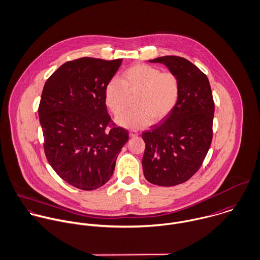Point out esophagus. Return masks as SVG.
<instances>
[{
	"instance_id": "obj_1",
	"label": "esophagus",
	"mask_w": 260,
	"mask_h": 260,
	"mask_svg": "<svg viewBox=\"0 0 260 260\" xmlns=\"http://www.w3.org/2000/svg\"><path fill=\"white\" fill-rule=\"evenodd\" d=\"M138 136H139V133H138L137 131H135V129L129 131V137H131V138H136V137H138Z\"/></svg>"
}]
</instances>
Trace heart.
<instances>
[{
	"label": "heart",
	"mask_w": 260,
	"mask_h": 260,
	"mask_svg": "<svg viewBox=\"0 0 260 260\" xmlns=\"http://www.w3.org/2000/svg\"><path fill=\"white\" fill-rule=\"evenodd\" d=\"M127 94H136L135 108L116 117V122L127 128H144L151 121L159 122L175 108L180 94L177 77L162 73L147 63H136L127 68L120 80L111 79L105 88V102L113 114H119L126 106Z\"/></svg>",
	"instance_id": "heart-1"
}]
</instances>
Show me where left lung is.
Here are the masks:
<instances>
[{"mask_svg":"<svg viewBox=\"0 0 260 260\" xmlns=\"http://www.w3.org/2000/svg\"><path fill=\"white\" fill-rule=\"evenodd\" d=\"M149 61L165 64L177 77L180 94L162 123L142 134L144 175L155 185L174 186L187 181L208 154L215 103L208 77L186 58L165 55Z\"/></svg>","mask_w":260,"mask_h":260,"instance_id":"left-lung-1","label":"left lung"}]
</instances>
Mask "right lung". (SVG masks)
Segmentation results:
<instances>
[{
  "label": "right lung",
  "instance_id": "obj_1",
  "mask_svg": "<svg viewBox=\"0 0 260 260\" xmlns=\"http://www.w3.org/2000/svg\"><path fill=\"white\" fill-rule=\"evenodd\" d=\"M122 58L81 57L61 64L46 81L38 115L46 159L69 184L94 190L112 176L126 129L112 124L105 88Z\"/></svg>",
  "mask_w": 260,
  "mask_h": 260
}]
</instances>
